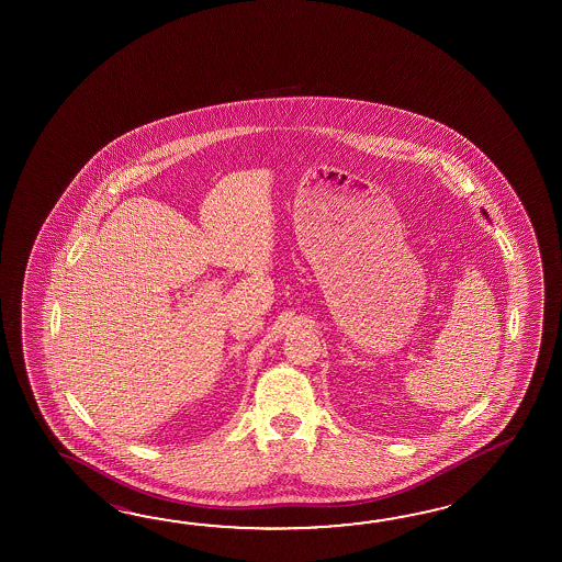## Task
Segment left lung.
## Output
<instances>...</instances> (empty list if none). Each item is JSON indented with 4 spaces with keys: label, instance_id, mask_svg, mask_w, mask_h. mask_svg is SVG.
I'll list each match as a JSON object with an SVG mask.
<instances>
[{
    "label": "left lung",
    "instance_id": "obj_1",
    "mask_svg": "<svg viewBox=\"0 0 562 562\" xmlns=\"http://www.w3.org/2000/svg\"><path fill=\"white\" fill-rule=\"evenodd\" d=\"M482 215L486 216V218H488V213H486V211H484V209H482Z\"/></svg>",
    "mask_w": 562,
    "mask_h": 562
}]
</instances>
